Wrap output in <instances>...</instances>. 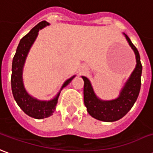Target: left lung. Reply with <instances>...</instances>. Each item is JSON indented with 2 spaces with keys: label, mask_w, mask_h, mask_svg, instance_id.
I'll use <instances>...</instances> for the list:
<instances>
[{
  "label": "left lung",
  "mask_w": 153,
  "mask_h": 153,
  "mask_svg": "<svg viewBox=\"0 0 153 153\" xmlns=\"http://www.w3.org/2000/svg\"><path fill=\"white\" fill-rule=\"evenodd\" d=\"M123 34L134 52L136 66L123 87L121 89L120 96L116 99L110 100L100 99L94 91L90 80L85 76H82L84 81V104L87 112L93 118L104 122H114L123 118L136 102L140 91L143 67L141 64L139 53L137 48L131 42L130 39L124 33Z\"/></svg>",
  "instance_id": "1"
}]
</instances>
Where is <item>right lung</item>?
I'll use <instances>...</instances> for the list:
<instances>
[{
  "label": "right lung",
  "instance_id": "1",
  "mask_svg": "<svg viewBox=\"0 0 153 153\" xmlns=\"http://www.w3.org/2000/svg\"><path fill=\"white\" fill-rule=\"evenodd\" d=\"M49 25V23L47 21H42L39 23L36 26L33 27L30 30V33L23 37L19 41V44L16 49V54L14 56L12 61V73H11V89H12L13 96L16 100L17 105L22 109L27 115L41 120L44 118L51 116L56 109L58 97L60 92L65 86L72 81L76 76H71L62 85L59 92L53 99L50 100H40L34 98L27 92L26 89L24 85L23 81V69L25 63V60L30 52V48L36 39L39 34V31L43 28Z\"/></svg>",
  "mask_w": 153,
  "mask_h": 153
}]
</instances>
